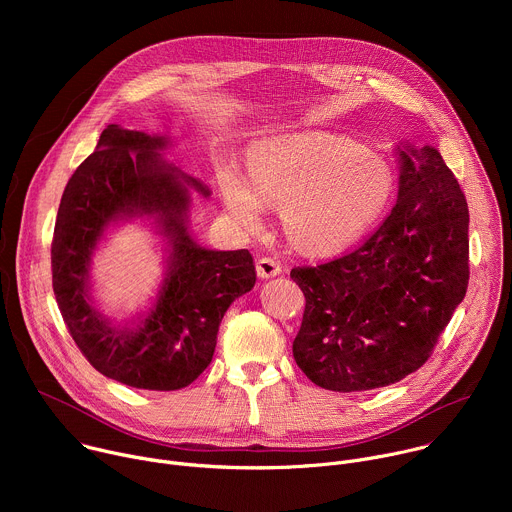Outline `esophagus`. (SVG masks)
<instances>
[{
	"mask_svg": "<svg viewBox=\"0 0 512 512\" xmlns=\"http://www.w3.org/2000/svg\"><path fill=\"white\" fill-rule=\"evenodd\" d=\"M281 273V263L271 259V257H261L257 261V275L261 279H269V277H275Z\"/></svg>",
	"mask_w": 512,
	"mask_h": 512,
	"instance_id": "obj_1",
	"label": "esophagus"
}]
</instances>
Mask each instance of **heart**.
Masks as SVG:
<instances>
[{
  "label": "heart",
  "mask_w": 512,
  "mask_h": 512,
  "mask_svg": "<svg viewBox=\"0 0 512 512\" xmlns=\"http://www.w3.org/2000/svg\"><path fill=\"white\" fill-rule=\"evenodd\" d=\"M218 184L241 227L259 229L263 204L281 206L287 237L314 255L352 245L393 194L387 162L340 137L261 139L249 150L247 176L229 160L218 168Z\"/></svg>",
  "instance_id": "1"
}]
</instances>
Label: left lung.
I'll return each instance as SVG.
<instances>
[{
  "instance_id": "obj_1",
  "label": "left lung",
  "mask_w": 512,
  "mask_h": 512,
  "mask_svg": "<svg viewBox=\"0 0 512 512\" xmlns=\"http://www.w3.org/2000/svg\"><path fill=\"white\" fill-rule=\"evenodd\" d=\"M397 156L385 223L356 251L289 273L306 296L294 358L328 391H371L417 371L466 296V196L431 145L405 143Z\"/></svg>"
}]
</instances>
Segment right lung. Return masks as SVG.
<instances>
[{"mask_svg": "<svg viewBox=\"0 0 512 512\" xmlns=\"http://www.w3.org/2000/svg\"><path fill=\"white\" fill-rule=\"evenodd\" d=\"M168 145L166 135L107 125L64 188L52 239V287L72 340L101 375L148 391L198 379L225 312L257 279L247 249L212 251L192 237L190 190H210L162 156ZM141 215L167 239L165 281L148 313L113 325L92 304V253L111 224Z\"/></svg>", "mask_w": 512, "mask_h": 512, "instance_id": "1", "label": "right lung"}]
</instances>
